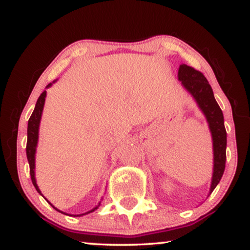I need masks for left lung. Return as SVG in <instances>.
Segmentation results:
<instances>
[{"label":"left lung","instance_id":"1","mask_svg":"<svg viewBox=\"0 0 250 250\" xmlns=\"http://www.w3.org/2000/svg\"><path fill=\"white\" fill-rule=\"evenodd\" d=\"M178 80L182 81L184 87L193 95L199 104L200 109L206 114L210 126L213 140L214 166L213 177H212L210 193L213 192L215 186L220 182L226 167V148H227V131L223 121L222 111L217 103L206 76L200 70L188 65H181L178 69Z\"/></svg>","mask_w":250,"mask_h":250}]
</instances>
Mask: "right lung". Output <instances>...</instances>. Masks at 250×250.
<instances>
[{"label":"right lung","mask_w":250,"mask_h":250,"mask_svg":"<svg viewBox=\"0 0 250 250\" xmlns=\"http://www.w3.org/2000/svg\"><path fill=\"white\" fill-rule=\"evenodd\" d=\"M50 85L51 84L48 85L47 87H49ZM44 98H46V91H43L42 94H40L38 101H37V103H36L35 110H33L31 117H30L29 121H28V140H27V158H28L29 166H30V176H31V181H32L33 186H35L36 189L40 193V194H42V192H40L38 185H37V183H36V178H35V154H36L37 143H38L39 124H40V119H42V113L43 104H44ZM54 208L55 210H57L55 207H54ZM95 208H98V207H96ZM95 208H93V210H91L89 212L94 211ZM57 211H59V210H57ZM89 212H87V213H89Z\"/></svg>","instance_id":"right-lung-1"}]
</instances>
